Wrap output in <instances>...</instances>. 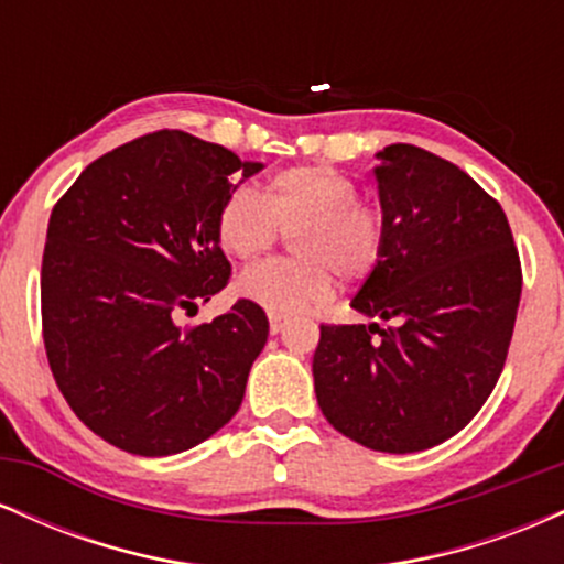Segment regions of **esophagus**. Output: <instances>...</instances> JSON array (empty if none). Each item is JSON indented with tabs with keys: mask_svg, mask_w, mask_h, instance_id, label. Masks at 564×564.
<instances>
[{
	"mask_svg": "<svg viewBox=\"0 0 564 564\" xmlns=\"http://www.w3.org/2000/svg\"><path fill=\"white\" fill-rule=\"evenodd\" d=\"M289 318H283V315H270V332L278 334L283 332V326H286Z\"/></svg>",
	"mask_w": 564,
	"mask_h": 564,
	"instance_id": "obj_1",
	"label": "esophagus"
}]
</instances>
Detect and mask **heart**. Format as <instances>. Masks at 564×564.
<instances>
[{
	"label": "heart",
	"instance_id": "obj_1",
	"mask_svg": "<svg viewBox=\"0 0 564 564\" xmlns=\"http://www.w3.org/2000/svg\"><path fill=\"white\" fill-rule=\"evenodd\" d=\"M294 231L291 249L300 260L257 264L238 278L236 291L270 315H296L328 302L334 273L364 281L381 260L387 219L379 206L360 200L355 180L332 166H291L275 172L264 196L238 187L219 206V249L238 262H254L278 236Z\"/></svg>",
	"mask_w": 564,
	"mask_h": 564
}]
</instances>
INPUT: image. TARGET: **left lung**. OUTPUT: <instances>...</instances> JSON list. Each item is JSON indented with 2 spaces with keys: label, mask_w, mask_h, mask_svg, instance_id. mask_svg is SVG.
<instances>
[{
  "label": "left lung",
  "mask_w": 564,
  "mask_h": 564,
  "mask_svg": "<svg viewBox=\"0 0 564 564\" xmlns=\"http://www.w3.org/2000/svg\"><path fill=\"white\" fill-rule=\"evenodd\" d=\"M387 241L352 307L321 326L313 355L323 416L381 453H416L464 430L507 360L522 268L501 204L424 148L377 153Z\"/></svg>",
  "instance_id": "left-lung-1"
}]
</instances>
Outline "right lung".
I'll return each instance as SVG.
<instances>
[{
  "instance_id": "add662e5",
  "label": "right lung",
  "mask_w": 564,
  "mask_h": 564,
  "mask_svg": "<svg viewBox=\"0 0 564 564\" xmlns=\"http://www.w3.org/2000/svg\"><path fill=\"white\" fill-rule=\"evenodd\" d=\"M262 170L180 132L142 134L84 170L50 215L42 334L70 411L134 456L204 443L241 408L268 341L260 304L180 328L174 315L228 286L215 219L232 180Z\"/></svg>"
}]
</instances>
